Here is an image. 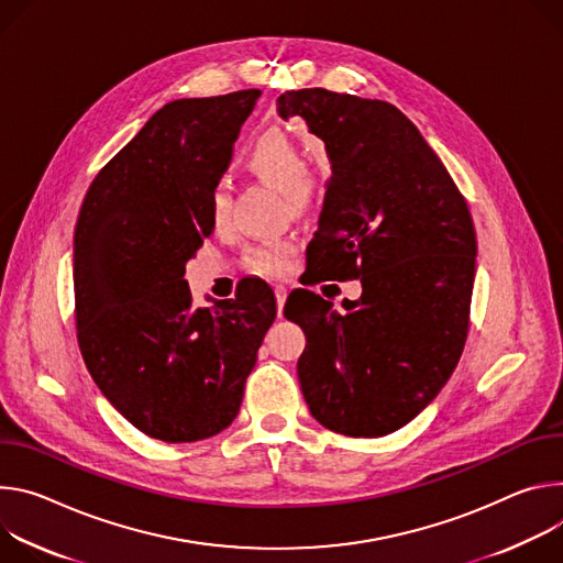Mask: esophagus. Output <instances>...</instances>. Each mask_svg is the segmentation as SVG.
<instances>
[{
  "instance_id": "34e87169",
  "label": "esophagus",
  "mask_w": 563,
  "mask_h": 563,
  "mask_svg": "<svg viewBox=\"0 0 563 563\" xmlns=\"http://www.w3.org/2000/svg\"><path fill=\"white\" fill-rule=\"evenodd\" d=\"M286 295H288L286 286L277 284V286H275V297H277V316H279V318H282V313H284V303H286Z\"/></svg>"
}]
</instances>
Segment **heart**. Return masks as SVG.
<instances>
[{"label":"heart","instance_id":"1","mask_svg":"<svg viewBox=\"0 0 563 563\" xmlns=\"http://www.w3.org/2000/svg\"><path fill=\"white\" fill-rule=\"evenodd\" d=\"M241 165L247 174L277 187L290 212H306L320 195V180L308 169L306 152L295 136L282 128H271L260 134L241 156ZM210 219L219 228L230 217V190L223 180H217L208 195ZM288 241H268L250 245L245 250V264L260 275L279 277L288 271L290 260Z\"/></svg>","mask_w":563,"mask_h":563}]
</instances>
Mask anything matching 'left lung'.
<instances>
[{"label":"left lung","instance_id":"left-lung-1","mask_svg":"<svg viewBox=\"0 0 563 563\" xmlns=\"http://www.w3.org/2000/svg\"><path fill=\"white\" fill-rule=\"evenodd\" d=\"M327 143L333 176L308 243L327 277L362 282L333 303L301 288L286 318L306 340L299 387L313 418L353 439L413 420L454 373L470 329L476 232L454 178L391 102L322 87L279 96Z\"/></svg>","mask_w":563,"mask_h":563}]
</instances>
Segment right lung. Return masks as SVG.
Masks as SVG:
<instances>
[{
  "label": "right lung",
  "mask_w": 563,
  "mask_h": 563,
  "mask_svg": "<svg viewBox=\"0 0 563 563\" xmlns=\"http://www.w3.org/2000/svg\"><path fill=\"white\" fill-rule=\"evenodd\" d=\"M260 89L158 109L93 178L74 234L76 331L104 398L150 439L195 443L239 413L277 301L264 282L195 308L185 264Z\"/></svg>",
  "instance_id": "1"
}]
</instances>
